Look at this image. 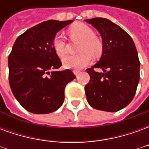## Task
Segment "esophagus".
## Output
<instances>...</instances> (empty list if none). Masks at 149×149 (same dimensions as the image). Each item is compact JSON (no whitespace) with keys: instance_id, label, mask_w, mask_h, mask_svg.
<instances>
[{"instance_id":"obj_1","label":"esophagus","mask_w":149,"mask_h":149,"mask_svg":"<svg viewBox=\"0 0 149 149\" xmlns=\"http://www.w3.org/2000/svg\"><path fill=\"white\" fill-rule=\"evenodd\" d=\"M79 72H80V71H79V70H73V73H74L76 76H77V75Z\"/></svg>"}]
</instances>
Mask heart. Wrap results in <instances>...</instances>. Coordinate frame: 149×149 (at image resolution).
<instances>
[{
  "instance_id": "obj_1",
  "label": "heart",
  "mask_w": 149,
  "mask_h": 149,
  "mask_svg": "<svg viewBox=\"0 0 149 149\" xmlns=\"http://www.w3.org/2000/svg\"><path fill=\"white\" fill-rule=\"evenodd\" d=\"M72 40H80L77 55H68L62 59L63 65L66 68L81 69L93 61V56H100L103 52V43L101 40L94 35L93 30L87 24L77 23L68 29ZM52 47L56 55L63 56L66 53L67 43L61 33L56 35L52 40Z\"/></svg>"
}]
</instances>
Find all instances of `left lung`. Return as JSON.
Masks as SVG:
<instances>
[{
  "label": "left lung",
  "instance_id": "left-lung-1",
  "mask_svg": "<svg viewBox=\"0 0 149 149\" xmlns=\"http://www.w3.org/2000/svg\"><path fill=\"white\" fill-rule=\"evenodd\" d=\"M85 21L102 37L103 52L100 61L86 69L90 81L84 89L88 104L94 109L117 112L131 102L140 80V61L131 37L106 18ZM94 68H101L98 73Z\"/></svg>",
  "mask_w": 149,
  "mask_h": 149
}]
</instances>
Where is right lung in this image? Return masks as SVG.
<instances>
[{"instance_id": "add662e5", "label": "right lung", "mask_w": 149, "mask_h": 149, "mask_svg": "<svg viewBox=\"0 0 149 149\" xmlns=\"http://www.w3.org/2000/svg\"><path fill=\"white\" fill-rule=\"evenodd\" d=\"M72 21L49 20L28 29L16 40L8 56V80L21 106L35 114L57 110L65 88L76 77L69 69L57 71L61 62L52 47L57 32Z\"/></svg>"}]
</instances>
